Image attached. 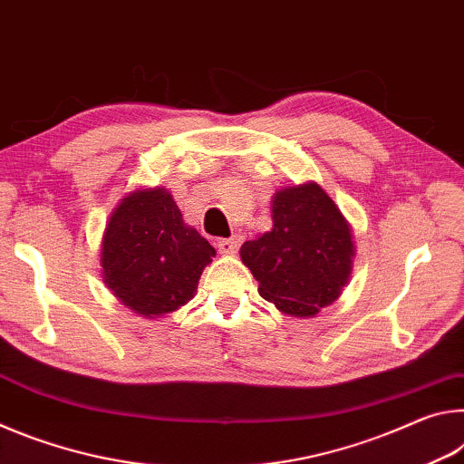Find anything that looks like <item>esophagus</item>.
I'll return each instance as SVG.
<instances>
[{
	"mask_svg": "<svg viewBox=\"0 0 464 464\" xmlns=\"http://www.w3.org/2000/svg\"><path fill=\"white\" fill-rule=\"evenodd\" d=\"M239 243H241V239L237 237V235H233V237H229V239H218L217 247H218V251H221V254L231 256L239 249Z\"/></svg>",
	"mask_w": 464,
	"mask_h": 464,
	"instance_id": "esophagus-1",
	"label": "esophagus"
}]
</instances>
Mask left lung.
<instances>
[{
	"label": "left lung",
	"instance_id": "1",
	"mask_svg": "<svg viewBox=\"0 0 464 464\" xmlns=\"http://www.w3.org/2000/svg\"><path fill=\"white\" fill-rule=\"evenodd\" d=\"M272 229L241 246L257 293L293 317L329 307L350 280L354 241L342 210L315 182L272 196Z\"/></svg>",
	"mask_w": 464,
	"mask_h": 464
}]
</instances>
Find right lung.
Segmentation results:
<instances>
[{"instance_id":"1","label":"right lung","mask_w":464,"mask_h":464,"mask_svg":"<svg viewBox=\"0 0 464 464\" xmlns=\"http://www.w3.org/2000/svg\"><path fill=\"white\" fill-rule=\"evenodd\" d=\"M215 247L184 223L166 188L135 190L110 215L102 237V278L140 317H161L194 298Z\"/></svg>"}]
</instances>
